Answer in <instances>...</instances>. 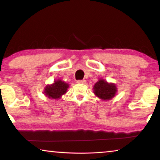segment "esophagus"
I'll use <instances>...</instances> for the list:
<instances>
[{"mask_svg": "<svg viewBox=\"0 0 160 160\" xmlns=\"http://www.w3.org/2000/svg\"><path fill=\"white\" fill-rule=\"evenodd\" d=\"M77 82L78 84H85L86 81L85 80H77V82Z\"/></svg>", "mask_w": 160, "mask_h": 160, "instance_id": "esophagus-1", "label": "esophagus"}]
</instances>
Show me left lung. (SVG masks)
<instances>
[{"label": "left lung", "mask_w": 160, "mask_h": 160, "mask_svg": "<svg viewBox=\"0 0 160 160\" xmlns=\"http://www.w3.org/2000/svg\"><path fill=\"white\" fill-rule=\"evenodd\" d=\"M94 94L99 98L108 100L112 98L116 93V87L113 84H108L103 79H100L94 86Z\"/></svg>", "instance_id": "8db88e82"}]
</instances>
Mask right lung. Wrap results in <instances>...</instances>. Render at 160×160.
Masks as SVG:
<instances>
[{
    "label": "right lung",
    "mask_w": 160,
    "mask_h": 160,
    "mask_svg": "<svg viewBox=\"0 0 160 160\" xmlns=\"http://www.w3.org/2000/svg\"><path fill=\"white\" fill-rule=\"evenodd\" d=\"M68 84L61 80H58L52 85H48L45 89V95L49 98L58 99L66 93Z\"/></svg>",
    "instance_id": "right-lung-1"
}]
</instances>
